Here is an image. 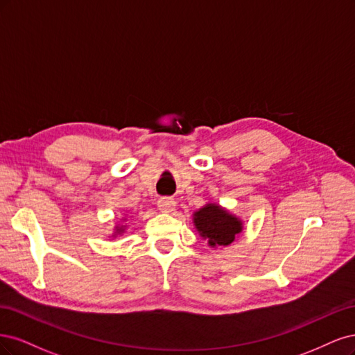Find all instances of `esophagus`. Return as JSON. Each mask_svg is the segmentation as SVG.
<instances>
[{
	"label": "esophagus",
	"instance_id": "34e87169",
	"mask_svg": "<svg viewBox=\"0 0 355 355\" xmlns=\"http://www.w3.org/2000/svg\"><path fill=\"white\" fill-rule=\"evenodd\" d=\"M175 200L173 198H161L157 200V208L162 212H173L175 209Z\"/></svg>",
	"mask_w": 355,
	"mask_h": 355
}]
</instances>
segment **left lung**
Returning a JSON list of instances; mask_svg holds the SVG:
<instances>
[{"label": "left lung", "mask_w": 355, "mask_h": 355, "mask_svg": "<svg viewBox=\"0 0 355 355\" xmlns=\"http://www.w3.org/2000/svg\"><path fill=\"white\" fill-rule=\"evenodd\" d=\"M193 223L199 234L208 240L211 248L228 246L242 233L243 223L220 205L208 203L193 214Z\"/></svg>", "instance_id": "obj_1"}]
</instances>
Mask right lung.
Masks as SVG:
<instances>
[{
    "instance_id": "obj_1",
    "label": "right lung",
    "mask_w": 355,
    "mask_h": 355,
    "mask_svg": "<svg viewBox=\"0 0 355 355\" xmlns=\"http://www.w3.org/2000/svg\"><path fill=\"white\" fill-rule=\"evenodd\" d=\"M123 230H125V227H123V225H121V227H116V232H115V234H113V236L122 234V233H123Z\"/></svg>"
}]
</instances>
